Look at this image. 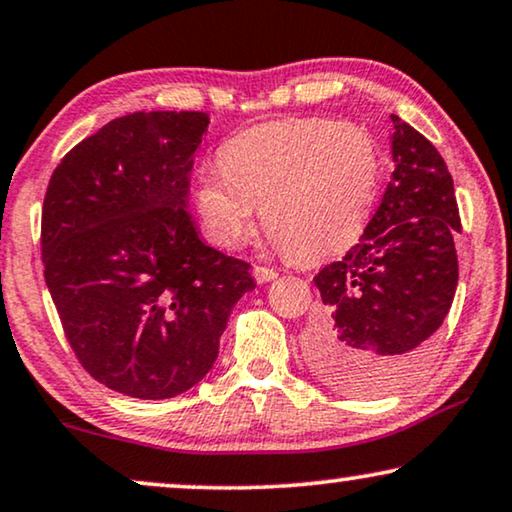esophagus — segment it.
Wrapping results in <instances>:
<instances>
[{
    "instance_id": "34e87169",
    "label": "esophagus",
    "mask_w": 512,
    "mask_h": 512,
    "mask_svg": "<svg viewBox=\"0 0 512 512\" xmlns=\"http://www.w3.org/2000/svg\"><path fill=\"white\" fill-rule=\"evenodd\" d=\"M253 276H255L257 283L262 285V283H271V280L278 276V271L276 269H269V266H255Z\"/></svg>"
}]
</instances>
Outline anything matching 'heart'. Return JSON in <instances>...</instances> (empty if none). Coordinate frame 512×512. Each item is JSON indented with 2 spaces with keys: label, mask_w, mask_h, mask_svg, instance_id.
I'll return each instance as SVG.
<instances>
[{
  "label": "heart",
  "mask_w": 512,
  "mask_h": 512,
  "mask_svg": "<svg viewBox=\"0 0 512 512\" xmlns=\"http://www.w3.org/2000/svg\"><path fill=\"white\" fill-rule=\"evenodd\" d=\"M222 167L204 164L194 204L208 236L225 248L262 225L287 253L315 259L350 246L376 201L380 150L364 127L329 118L262 122L222 148Z\"/></svg>",
  "instance_id": "obj_1"
}]
</instances>
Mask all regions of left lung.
Listing matches in <instances>:
<instances>
[{
  "mask_svg": "<svg viewBox=\"0 0 512 512\" xmlns=\"http://www.w3.org/2000/svg\"><path fill=\"white\" fill-rule=\"evenodd\" d=\"M392 181L362 239L318 276L308 364L352 397L399 390L434 348L455 299V185L429 139L392 115Z\"/></svg>",
  "mask_w": 512,
  "mask_h": 512,
  "instance_id": "obj_1",
  "label": "left lung"
}]
</instances>
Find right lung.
Returning a JSON list of instances; mask_svg holds the SVG:
<instances>
[{
  "instance_id": "add662e5",
  "label": "right lung",
  "mask_w": 512,
  "mask_h": 512,
  "mask_svg": "<svg viewBox=\"0 0 512 512\" xmlns=\"http://www.w3.org/2000/svg\"><path fill=\"white\" fill-rule=\"evenodd\" d=\"M204 111L129 113L69 150L41 211L43 276L92 378L171 399L218 357L250 264L206 246L187 211Z\"/></svg>"
}]
</instances>
